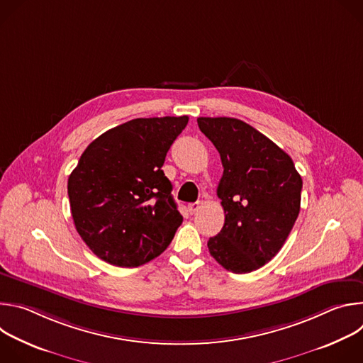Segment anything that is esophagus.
<instances>
[{"label":"esophagus","mask_w":363,"mask_h":363,"mask_svg":"<svg viewBox=\"0 0 363 363\" xmlns=\"http://www.w3.org/2000/svg\"><path fill=\"white\" fill-rule=\"evenodd\" d=\"M201 208V202H192V203H189L188 205V211H189V214H195L198 210Z\"/></svg>","instance_id":"esophagus-1"}]
</instances>
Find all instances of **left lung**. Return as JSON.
<instances>
[{"instance_id": "left-lung-1", "label": "left lung", "mask_w": 363, "mask_h": 363, "mask_svg": "<svg viewBox=\"0 0 363 363\" xmlns=\"http://www.w3.org/2000/svg\"><path fill=\"white\" fill-rule=\"evenodd\" d=\"M196 122L224 168L217 195L225 221L206 245L225 270L251 273L286 242L300 213L301 177L289 155L248 123L234 118Z\"/></svg>"}]
</instances>
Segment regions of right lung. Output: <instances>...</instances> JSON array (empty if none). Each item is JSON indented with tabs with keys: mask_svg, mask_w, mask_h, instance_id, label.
Returning <instances> with one entry per match:
<instances>
[{
	"mask_svg": "<svg viewBox=\"0 0 363 363\" xmlns=\"http://www.w3.org/2000/svg\"><path fill=\"white\" fill-rule=\"evenodd\" d=\"M188 116L139 118L109 129L82 153L67 192L77 233L101 260L142 266L182 224L162 165Z\"/></svg>",
	"mask_w": 363,
	"mask_h": 363,
	"instance_id": "right-lung-1",
	"label": "right lung"
}]
</instances>
